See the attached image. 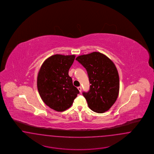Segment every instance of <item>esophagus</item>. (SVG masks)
<instances>
[{"label": "esophagus", "instance_id": "esophagus-1", "mask_svg": "<svg viewBox=\"0 0 154 154\" xmlns=\"http://www.w3.org/2000/svg\"><path fill=\"white\" fill-rule=\"evenodd\" d=\"M78 89H79V91H80V92H81V89H82V88H81V87H78Z\"/></svg>", "mask_w": 154, "mask_h": 154}]
</instances>
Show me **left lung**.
I'll use <instances>...</instances> for the list:
<instances>
[{
    "mask_svg": "<svg viewBox=\"0 0 154 154\" xmlns=\"http://www.w3.org/2000/svg\"><path fill=\"white\" fill-rule=\"evenodd\" d=\"M88 73L90 89L82 95L93 111L103 113L110 109L117 99L119 79L117 67L107 56L99 52L82 55L75 59Z\"/></svg>",
    "mask_w": 154,
    "mask_h": 154,
    "instance_id": "left-lung-1",
    "label": "left lung"
}]
</instances>
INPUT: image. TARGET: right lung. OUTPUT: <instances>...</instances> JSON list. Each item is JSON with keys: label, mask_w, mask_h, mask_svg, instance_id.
<instances>
[{"label": "right lung", "mask_w": 154, "mask_h": 154, "mask_svg": "<svg viewBox=\"0 0 154 154\" xmlns=\"http://www.w3.org/2000/svg\"><path fill=\"white\" fill-rule=\"evenodd\" d=\"M75 57L74 55H54L44 61L38 71L37 86L39 95L47 106L57 111L70 108L79 94L69 75Z\"/></svg>", "instance_id": "add662e5"}]
</instances>
